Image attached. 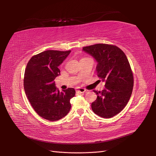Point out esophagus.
<instances>
[{
  "mask_svg": "<svg viewBox=\"0 0 156 156\" xmlns=\"http://www.w3.org/2000/svg\"><path fill=\"white\" fill-rule=\"evenodd\" d=\"M77 92H80V93H84V92H87V90L83 88H77Z\"/></svg>",
  "mask_w": 156,
  "mask_h": 156,
  "instance_id": "esophagus-1",
  "label": "esophagus"
}]
</instances>
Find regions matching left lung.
Returning <instances> with one entry per match:
<instances>
[{"label": "left lung", "mask_w": 156, "mask_h": 156, "mask_svg": "<svg viewBox=\"0 0 156 156\" xmlns=\"http://www.w3.org/2000/svg\"><path fill=\"white\" fill-rule=\"evenodd\" d=\"M97 61V76L105 81L102 91L91 105L92 110L102 118H111L127 105L133 87V74L125 53L117 46L98 44L83 48Z\"/></svg>", "instance_id": "8db88e82"}]
</instances>
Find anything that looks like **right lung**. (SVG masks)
<instances>
[{
  "mask_svg": "<svg viewBox=\"0 0 156 156\" xmlns=\"http://www.w3.org/2000/svg\"><path fill=\"white\" fill-rule=\"evenodd\" d=\"M71 52L47 50L35 55L26 66L24 89L28 100L37 113L45 119L55 121L64 117L70 111V99L75 90L68 88L59 92L55 78L59 75L58 66Z\"/></svg>",
  "mask_w": 156,
  "mask_h": 156,
  "instance_id": "1",
  "label": "right lung"
}]
</instances>
